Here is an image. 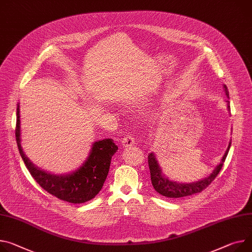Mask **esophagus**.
Masks as SVG:
<instances>
[{
	"instance_id": "esophagus-1",
	"label": "esophagus",
	"mask_w": 252,
	"mask_h": 252,
	"mask_svg": "<svg viewBox=\"0 0 252 252\" xmlns=\"http://www.w3.org/2000/svg\"><path fill=\"white\" fill-rule=\"evenodd\" d=\"M135 138H134V135L132 134H128L126 135V136H124L123 140H122V145L125 146V147H128V146H133L135 145Z\"/></svg>"
}]
</instances>
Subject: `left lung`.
I'll use <instances>...</instances> for the list:
<instances>
[{
    "label": "left lung",
    "mask_w": 252,
    "mask_h": 252,
    "mask_svg": "<svg viewBox=\"0 0 252 252\" xmlns=\"http://www.w3.org/2000/svg\"><path fill=\"white\" fill-rule=\"evenodd\" d=\"M224 90L226 93V95L229 98V92L224 85ZM228 105V109L230 110L229 106V101H226ZM231 146V142H229L228 148L223 156L221 162L215 167V169L212 171L210 176L207 178L198 181L196 183H189V184H180L177 182H171L167 178H165L162 175V171L159 167V164L157 160L156 154L153 152L148 154V165H149V170H150V178H151V184L158 193L160 195L167 197V198H182V197H187L193 195V193L201 192L203 189H205L213 181L215 180V178L218 176V173L220 172L223 163L227 158V154L229 152V148Z\"/></svg>",
    "instance_id": "8db88e82"
}]
</instances>
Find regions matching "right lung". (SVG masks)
Wrapping results in <instances>:
<instances>
[{"label":"right lung","mask_w":252,"mask_h":252,"mask_svg":"<svg viewBox=\"0 0 252 252\" xmlns=\"http://www.w3.org/2000/svg\"><path fill=\"white\" fill-rule=\"evenodd\" d=\"M16 141L20 156L36 183L50 195L64 202L82 204L94 199L102 189L107 179L111 159L118 146L112 139L94 142L87 160L75 171L63 176L50 175L36 167L25 156L20 138V109L17 106Z\"/></svg>","instance_id":"right-lung-1"}]
</instances>
